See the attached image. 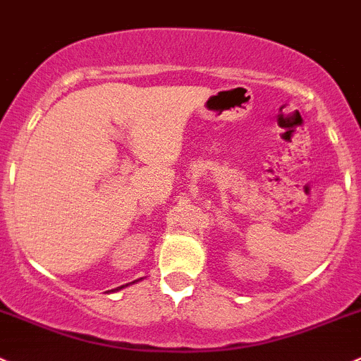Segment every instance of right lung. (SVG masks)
Segmentation results:
<instances>
[{"instance_id": "1", "label": "right lung", "mask_w": 361, "mask_h": 361, "mask_svg": "<svg viewBox=\"0 0 361 361\" xmlns=\"http://www.w3.org/2000/svg\"><path fill=\"white\" fill-rule=\"evenodd\" d=\"M132 283H135V281H132ZM126 285H128V283H126ZM126 285H121V287H118V288H114V290H121V288H125V287H126Z\"/></svg>"}]
</instances>
